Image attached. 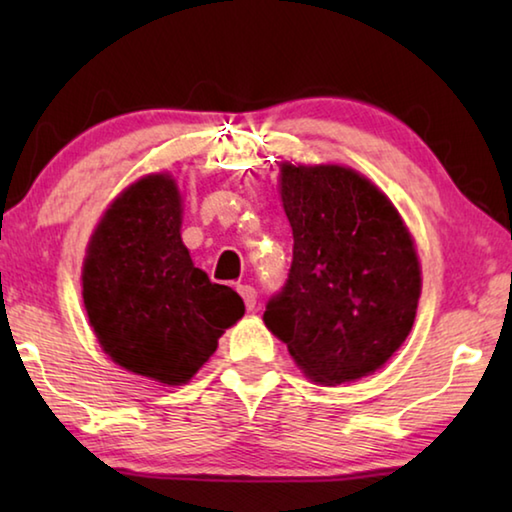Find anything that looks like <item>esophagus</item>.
<instances>
[{
    "label": "esophagus",
    "instance_id": "34e87169",
    "mask_svg": "<svg viewBox=\"0 0 512 512\" xmlns=\"http://www.w3.org/2000/svg\"><path fill=\"white\" fill-rule=\"evenodd\" d=\"M237 291H239V296L244 298L246 309L253 311L255 305H257V291L250 287V284H237Z\"/></svg>",
    "mask_w": 512,
    "mask_h": 512
}]
</instances>
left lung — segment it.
<instances>
[{"label":"left lung","mask_w":512,"mask_h":512,"mask_svg":"<svg viewBox=\"0 0 512 512\" xmlns=\"http://www.w3.org/2000/svg\"><path fill=\"white\" fill-rule=\"evenodd\" d=\"M277 189L293 262L264 323L316 384L368 377L413 327L422 293L415 239L391 198L352 167L284 160Z\"/></svg>","instance_id":"obj_1"}]
</instances>
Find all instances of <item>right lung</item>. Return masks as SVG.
Listing matches in <instances>:
<instances>
[{"instance_id": "right-lung-1", "label": "right lung", "mask_w": 512, "mask_h": 512, "mask_svg": "<svg viewBox=\"0 0 512 512\" xmlns=\"http://www.w3.org/2000/svg\"><path fill=\"white\" fill-rule=\"evenodd\" d=\"M183 192L169 171L115 196L85 248L83 307L101 350L133 375L183 386L244 316V300L212 284L180 237Z\"/></svg>"}]
</instances>
